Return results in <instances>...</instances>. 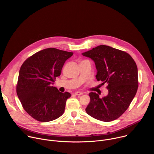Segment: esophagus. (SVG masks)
<instances>
[{"label":"esophagus","mask_w":154,"mask_h":154,"mask_svg":"<svg viewBox=\"0 0 154 154\" xmlns=\"http://www.w3.org/2000/svg\"><path fill=\"white\" fill-rule=\"evenodd\" d=\"M75 95H82L83 94V93L82 92H79V91H77V92H75Z\"/></svg>","instance_id":"obj_1"}]
</instances>
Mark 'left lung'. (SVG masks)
<instances>
[{
    "label": "left lung",
    "mask_w": 154,
    "mask_h": 154,
    "mask_svg": "<svg viewBox=\"0 0 154 154\" xmlns=\"http://www.w3.org/2000/svg\"><path fill=\"white\" fill-rule=\"evenodd\" d=\"M91 58L97 70L95 76L107 84L109 94L101 98L90 92L85 111L97 120L109 122L118 119L129 107L138 88L137 67L131 55L108 45H100L82 53Z\"/></svg>",
    "instance_id": "left-lung-1"
}]
</instances>
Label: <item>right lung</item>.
I'll list each match as a JSON object with an SVG mask.
<instances>
[{
  "label": "right lung",
  "instance_id": "obj_1",
  "mask_svg": "<svg viewBox=\"0 0 154 154\" xmlns=\"http://www.w3.org/2000/svg\"><path fill=\"white\" fill-rule=\"evenodd\" d=\"M54 48L42 50L22 65L17 86V95L23 109L34 119L47 122L57 119L64 112L69 92L52 87L61 74L66 60L73 55Z\"/></svg>",
  "mask_w": 154,
  "mask_h": 154
}]
</instances>
